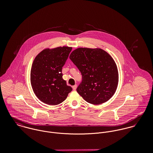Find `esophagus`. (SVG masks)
Wrapping results in <instances>:
<instances>
[{"mask_svg":"<svg viewBox=\"0 0 153 153\" xmlns=\"http://www.w3.org/2000/svg\"><path fill=\"white\" fill-rule=\"evenodd\" d=\"M76 88H77V85H75L72 86V89H73L74 90H76Z\"/></svg>","mask_w":153,"mask_h":153,"instance_id":"obj_1","label":"esophagus"}]
</instances>
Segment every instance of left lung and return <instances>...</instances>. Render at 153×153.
<instances>
[{
  "label": "left lung",
  "instance_id": "left-lung-1",
  "mask_svg": "<svg viewBox=\"0 0 153 153\" xmlns=\"http://www.w3.org/2000/svg\"><path fill=\"white\" fill-rule=\"evenodd\" d=\"M69 58L82 76L77 92L92 104L108 101L118 84L117 66L111 55L100 48H79L72 52Z\"/></svg>",
  "mask_w": 153,
  "mask_h": 153
}]
</instances>
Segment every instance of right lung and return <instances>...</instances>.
<instances>
[{
    "label": "right lung",
    "mask_w": 153,
    "mask_h": 153,
    "mask_svg": "<svg viewBox=\"0 0 153 153\" xmlns=\"http://www.w3.org/2000/svg\"><path fill=\"white\" fill-rule=\"evenodd\" d=\"M71 47L47 48L35 57L30 70V83L38 98L44 103L55 105L64 101L72 88L62 78V69Z\"/></svg>",
    "instance_id": "obj_1"
}]
</instances>
